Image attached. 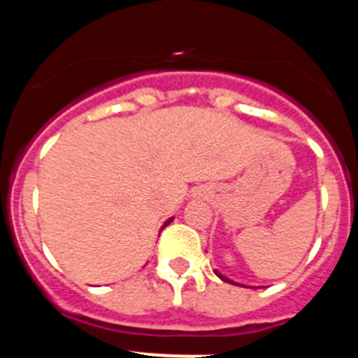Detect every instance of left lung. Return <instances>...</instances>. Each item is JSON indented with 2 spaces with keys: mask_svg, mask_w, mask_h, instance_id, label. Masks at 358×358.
Returning <instances> with one entry per match:
<instances>
[{
  "mask_svg": "<svg viewBox=\"0 0 358 358\" xmlns=\"http://www.w3.org/2000/svg\"><path fill=\"white\" fill-rule=\"evenodd\" d=\"M215 274H217V276H218V278H220V280H222V281H227V283H233V285H238V283H235V281H231V280H229V278L222 276V274L218 273V271H215Z\"/></svg>",
  "mask_w": 358,
  "mask_h": 358,
  "instance_id": "left-lung-1",
  "label": "left lung"
}]
</instances>
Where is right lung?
I'll return each mask as SVG.
<instances>
[{"label":"right lung","instance_id":"add662e5","mask_svg":"<svg viewBox=\"0 0 358 358\" xmlns=\"http://www.w3.org/2000/svg\"><path fill=\"white\" fill-rule=\"evenodd\" d=\"M172 220H173V217H172V218H169V220H166V222H164V226H163V227H166V226H169V224L172 222ZM163 227H161V229H163Z\"/></svg>","mask_w":358,"mask_h":358}]
</instances>
